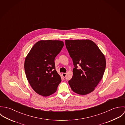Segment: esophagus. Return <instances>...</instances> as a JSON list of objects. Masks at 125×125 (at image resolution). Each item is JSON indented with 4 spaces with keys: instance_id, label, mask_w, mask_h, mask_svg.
<instances>
[{
    "instance_id": "1",
    "label": "esophagus",
    "mask_w": 125,
    "mask_h": 125,
    "mask_svg": "<svg viewBox=\"0 0 125 125\" xmlns=\"http://www.w3.org/2000/svg\"><path fill=\"white\" fill-rule=\"evenodd\" d=\"M66 73H62V76L63 77H66Z\"/></svg>"
}]
</instances>
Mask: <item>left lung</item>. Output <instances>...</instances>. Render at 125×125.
I'll return each instance as SVG.
<instances>
[{"label":"left lung","mask_w":125,"mask_h":125,"mask_svg":"<svg viewBox=\"0 0 125 125\" xmlns=\"http://www.w3.org/2000/svg\"><path fill=\"white\" fill-rule=\"evenodd\" d=\"M65 41L74 67L69 84L75 93L88 94L95 89L103 77L106 67L104 55L90 40Z\"/></svg>","instance_id":"8db88e82"}]
</instances>
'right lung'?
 <instances>
[{"mask_svg": "<svg viewBox=\"0 0 125 125\" xmlns=\"http://www.w3.org/2000/svg\"><path fill=\"white\" fill-rule=\"evenodd\" d=\"M60 40H40L27 55L24 70L33 90L40 95L48 96L55 93L62 80L55 70L54 60L63 48Z\"/></svg>", "mask_w": 125, "mask_h": 125, "instance_id": "obj_1", "label": "right lung"}]
</instances>
